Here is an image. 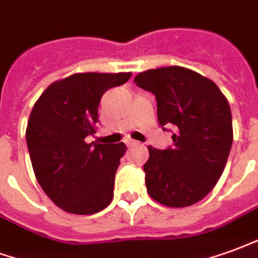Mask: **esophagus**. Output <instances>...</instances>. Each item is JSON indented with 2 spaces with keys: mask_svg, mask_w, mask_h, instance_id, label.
Instances as JSON below:
<instances>
[{
  "mask_svg": "<svg viewBox=\"0 0 258 258\" xmlns=\"http://www.w3.org/2000/svg\"><path fill=\"white\" fill-rule=\"evenodd\" d=\"M125 145H127L128 148H134V146H138L139 142H137V141H133V139H127V141H125Z\"/></svg>",
  "mask_w": 258,
  "mask_h": 258,
  "instance_id": "esophagus-1",
  "label": "esophagus"
}]
</instances>
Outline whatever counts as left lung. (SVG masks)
Masks as SVG:
<instances>
[{
  "label": "left lung",
  "mask_w": 258,
  "mask_h": 258,
  "mask_svg": "<svg viewBox=\"0 0 258 258\" xmlns=\"http://www.w3.org/2000/svg\"><path fill=\"white\" fill-rule=\"evenodd\" d=\"M134 83L156 95L161 128H173L172 146H148L144 171L149 196L172 208L201 201L220 179L230 154L228 101L213 82L183 67L149 70L135 76Z\"/></svg>",
  "instance_id": "8db88e82"
}]
</instances>
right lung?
I'll list each match as a JSON object with an SVG mask.
<instances>
[{"label":"right lung","mask_w":258,"mask_h":258,"mask_svg":"<svg viewBox=\"0 0 258 258\" xmlns=\"http://www.w3.org/2000/svg\"><path fill=\"white\" fill-rule=\"evenodd\" d=\"M131 74H75L51 83L30 114L26 131L38 183L62 211L91 215L113 198L121 144H87L95 134L101 97Z\"/></svg>","instance_id":"right-lung-1"}]
</instances>
